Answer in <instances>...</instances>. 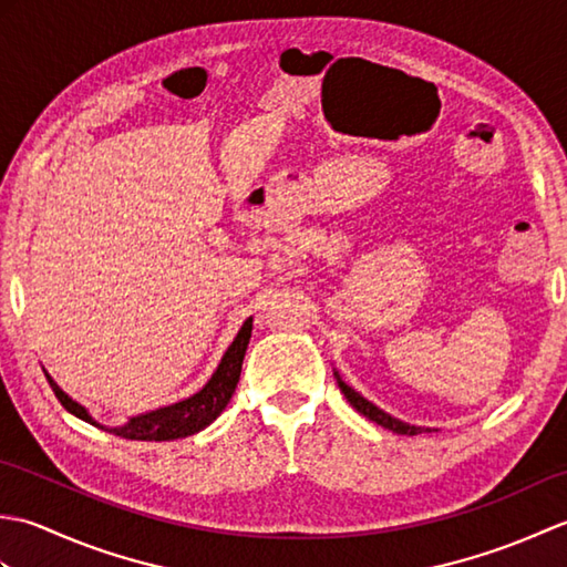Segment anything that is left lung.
<instances>
[{
    "instance_id": "1",
    "label": "left lung",
    "mask_w": 567,
    "mask_h": 567,
    "mask_svg": "<svg viewBox=\"0 0 567 567\" xmlns=\"http://www.w3.org/2000/svg\"><path fill=\"white\" fill-rule=\"evenodd\" d=\"M333 375H336V380H339V388H341V392H343L346 400L351 402V404H353V409H358L360 414L368 416L370 421H375V424H380V426H384V429H390V431H394V433H402V436H416V433H421V431H431V429H421V426L404 424V421L390 416L388 412H382L380 406H375L372 402H368L363 394H358L353 388H348V384L339 378V372H333Z\"/></svg>"
}]
</instances>
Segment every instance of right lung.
Wrapping results in <instances>:
<instances>
[{
  "mask_svg": "<svg viewBox=\"0 0 567 567\" xmlns=\"http://www.w3.org/2000/svg\"><path fill=\"white\" fill-rule=\"evenodd\" d=\"M250 331H252V317H248L244 321V327L236 333L234 343L228 346V351L224 353L219 368L212 375V380L204 384V388L187 396L183 402H175L171 406H161L155 409V412L148 414H141L128 419L124 426H116V429H106L102 424H97L90 416L87 409L82 404H78L75 400H70V396L58 388L53 382V378L48 375V382H51V388L55 392V396L60 400L70 414H75L78 419L87 421V424L104 429L114 433V436H122V439H131V441H173V439H185L192 436V433L202 431L204 426H209L212 421L219 416L228 400H231L234 392H236V384L240 378V365H244V355H246V348L250 341Z\"/></svg>",
  "mask_w": 567,
  "mask_h": 567,
  "instance_id": "add662e5",
  "label": "right lung"
}]
</instances>
